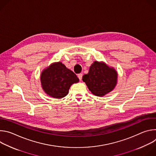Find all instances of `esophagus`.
I'll return each mask as SVG.
<instances>
[{"mask_svg": "<svg viewBox=\"0 0 156 156\" xmlns=\"http://www.w3.org/2000/svg\"><path fill=\"white\" fill-rule=\"evenodd\" d=\"M82 76H83V74H82V73H80V74L78 75V78H79L80 80H81Z\"/></svg>", "mask_w": 156, "mask_h": 156, "instance_id": "obj_1", "label": "esophagus"}]
</instances>
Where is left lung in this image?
I'll return each instance as SVG.
<instances>
[{
    "label": "left lung",
    "instance_id": "8db88e82",
    "mask_svg": "<svg viewBox=\"0 0 156 156\" xmlns=\"http://www.w3.org/2000/svg\"><path fill=\"white\" fill-rule=\"evenodd\" d=\"M89 90L94 95L103 96L112 91L117 82V72L103 62L94 61L87 74L83 76Z\"/></svg>",
    "mask_w": 156,
    "mask_h": 156
}]
</instances>
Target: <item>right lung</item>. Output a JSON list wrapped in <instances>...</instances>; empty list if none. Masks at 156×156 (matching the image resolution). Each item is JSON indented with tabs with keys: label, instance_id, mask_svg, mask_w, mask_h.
Returning a JSON list of instances; mask_svg holds the SVG:
<instances>
[{
	"label": "right lung",
	"instance_id": "right-lung-1",
	"mask_svg": "<svg viewBox=\"0 0 156 156\" xmlns=\"http://www.w3.org/2000/svg\"><path fill=\"white\" fill-rule=\"evenodd\" d=\"M40 79L44 92L56 99L66 96L70 86L79 82L76 75L60 62L53 63L44 69Z\"/></svg>",
	"mask_w": 156,
	"mask_h": 156
}]
</instances>
